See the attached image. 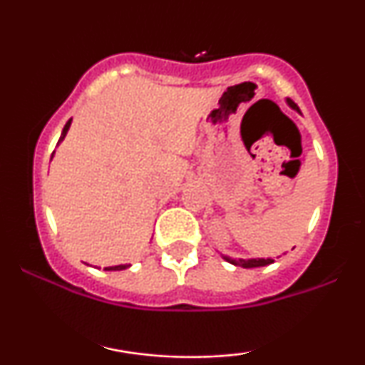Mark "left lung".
<instances>
[{
	"label": "left lung",
	"mask_w": 365,
	"mask_h": 365,
	"mask_svg": "<svg viewBox=\"0 0 365 365\" xmlns=\"http://www.w3.org/2000/svg\"><path fill=\"white\" fill-rule=\"evenodd\" d=\"M287 103H288V106L293 108V110L299 111L297 104L292 103L290 99H287ZM221 257H223L226 262L233 264V266H242V267H261V266H267V264L273 262V259H269V257H267V259H262V257H255V259H233V257H230V255H225V254H221Z\"/></svg>",
	"instance_id": "1"
}]
</instances>
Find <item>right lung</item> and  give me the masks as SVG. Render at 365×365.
I'll use <instances>...</instances> for the list:
<instances>
[{
    "instance_id": "1",
    "label": "right lung",
    "mask_w": 365,
    "mask_h": 365,
    "mask_svg": "<svg viewBox=\"0 0 365 365\" xmlns=\"http://www.w3.org/2000/svg\"><path fill=\"white\" fill-rule=\"evenodd\" d=\"M70 125H72V118L66 121V125H65V127H63L61 135H60V140H58V144H60V142L66 137V133H68ZM53 156H54V153L51 154V159H53ZM127 267H130V264H118V266H108V267H104V269H106V271H123V269H127Z\"/></svg>"
}]
</instances>
